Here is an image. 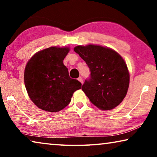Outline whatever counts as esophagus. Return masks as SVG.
Returning a JSON list of instances; mask_svg holds the SVG:
<instances>
[{"mask_svg":"<svg viewBox=\"0 0 157 157\" xmlns=\"http://www.w3.org/2000/svg\"><path fill=\"white\" fill-rule=\"evenodd\" d=\"M78 80L79 82H80L82 84L83 83V79H82V78H81V77H79V78H78Z\"/></svg>","mask_w":157,"mask_h":157,"instance_id":"34e87169","label":"esophagus"}]
</instances>
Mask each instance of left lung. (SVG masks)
Masks as SVG:
<instances>
[{
	"mask_svg": "<svg viewBox=\"0 0 157 157\" xmlns=\"http://www.w3.org/2000/svg\"><path fill=\"white\" fill-rule=\"evenodd\" d=\"M74 51L90 70V77L82 89L92 104L102 110L120 105L129 88V74L124 59L109 48L95 45L78 46Z\"/></svg>",
	"mask_w": 157,
	"mask_h": 157,
	"instance_id": "left-lung-1",
	"label": "left lung"
}]
</instances>
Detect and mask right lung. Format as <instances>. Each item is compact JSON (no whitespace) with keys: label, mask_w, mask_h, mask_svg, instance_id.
Masks as SVG:
<instances>
[{"label":"right lung","mask_w":157,"mask_h":157,"mask_svg":"<svg viewBox=\"0 0 157 157\" xmlns=\"http://www.w3.org/2000/svg\"><path fill=\"white\" fill-rule=\"evenodd\" d=\"M68 52V48H48L34 55L25 66L26 90L41 109L50 112L63 109L71 102L73 93L81 89L82 84L69 77L63 63Z\"/></svg>","instance_id":"right-lung-1"}]
</instances>
